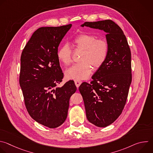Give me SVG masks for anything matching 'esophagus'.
I'll list each match as a JSON object with an SVG mask.
<instances>
[{
  "instance_id": "1",
  "label": "esophagus",
  "mask_w": 153,
  "mask_h": 153,
  "mask_svg": "<svg viewBox=\"0 0 153 153\" xmlns=\"http://www.w3.org/2000/svg\"><path fill=\"white\" fill-rule=\"evenodd\" d=\"M74 83H75V85H76L77 88H79V86H80V84L82 83V81H81V80H74Z\"/></svg>"
}]
</instances>
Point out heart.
Masks as SVG:
<instances>
[{
    "label": "heart",
    "mask_w": 153,
    "mask_h": 153,
    "mask_svg": "<svg viewBox=\"0 0 153 153\" xmlns=\"http://www.w3.org/2000/svg\"><path fill=\"white\" fill-rule=\"evenodd\" d=\"M77 48L83 50L81 62L75 63L65 71L68 79L82 80L88 78L92 72V66L94 68L101 67L105 62L108 53L109 47L107 42L89 33H80L73 39ZM58 59L65 65L72 62L71 48L67 43L60 46L57 51Z\"/></svg>",
    "instance_id": "obj_1"
}]
</instances>
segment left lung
<instances>
[{
	"label": "left lung",
	"mask_w": 153,
	"mask_h": 153,
	"mask_svg": "<svg viewBox=\"0 0 153 153\" xmlns=\"http://www.w3.org/2000/svg\"><path fill=\"white\" fill-rule=\"evenodd\" d=\"M81 27L106 33L109 50L105 62L90 83L83 82L79 88L87 119L98 127H106L119 117L126 103L132 80L131 51L123 31L111 20L86 22Z\"/></svg>",
	"instance_id": "obj_1"
}]
</instances>
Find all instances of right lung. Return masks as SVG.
I'll use <instances>...</instances> for the list:
<instances>
[{
  "label": "right lung",
  "instance_id": "1",
  "mask_svg": "<svg viewBox=\"0 0 153 153\" xmlns=\"http://www.w3.org/2000/svg\"><path fill=\"white\" fill-rule=\"evenodd\" d=\"M71 26L39 28L20 57L19 83L27 110L35 121L50 128L60 126L66 120L70 97L77 90L73 80L57 86L63 77L57 56L58 47Z\"/></svg>",
  "mask_w": 153,
  "mask_h": 153
}]
</instances>
